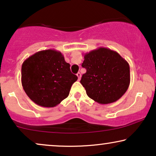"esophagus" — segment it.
Listing matches in <instances>:
<instances>
[{"instance_id": "34e87169", "label": "esophagus", "mask_w": 156, "mask_h": 156, "mask_svg": "<svg viewBox=\"0 0 156 156\" xmlns=\"http://www.w3.org/2000/svg\"><path fill=\"white\" fill-rule=\"evenodd\" d=\"M76 76H77V77H78V80H80V79H81V73H80V72H78V73L76 74Z\"/></svg>"}]
</instances>
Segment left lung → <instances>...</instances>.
Returning <instances> with one entry per match:
<instances>
[{
    "instance_id": "1",
    "label": "left lung",
    "mask_w": 156,
    "mask_h": 156,
    "mask_svg": "<svg viewBox=\"0 0 156 156\" xmlns=\"http://www.w3.org/2000/svg\"><path fill=\"white\" fill-rule=\"evenodd\" d=\"M82 66L87 69L81 79L89 98L101 104L116 101L130 84V67L116 51L99 48L87 52Z\"/></svg>"
}]
</instances>
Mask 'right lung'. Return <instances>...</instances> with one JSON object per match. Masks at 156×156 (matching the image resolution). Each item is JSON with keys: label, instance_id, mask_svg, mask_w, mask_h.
<instances>
[{"label": "right lung", "instance_id": "1", "mask_svg": "<svg viewBox=\"0 0 156 156\" xmlns=\"http://www.w3.org/2000/svg\"><path fill=\"white\" fill-rule=\"evenodd\" d=\"M78 77L70 71L63 55L55 50H42L23 62L21 82L25 92L37 105L54 107L69 96Z\"/></svg>", "mask_w": 156, "mask_h": 156}]
</instances>
